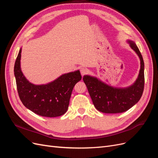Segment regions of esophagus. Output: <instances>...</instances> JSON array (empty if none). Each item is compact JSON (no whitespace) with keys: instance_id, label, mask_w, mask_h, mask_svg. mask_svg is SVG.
<instances>
[{"instance_id":"obj_1","label":"esophagus","mask_w":158,"mask_h":158,"mask_svg":"<svg viewBox=\"0 0 158 158\" xmlns=\"http://www.w3.org/2000/svg\"><path fill=\"white\" fill-rule=\"evenodd\" d=\"M87 73H88V69L86 68L82 67L80 69V73L82 74V76H84V74H87Z\"/></svg>"}]
</instances>
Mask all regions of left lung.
Here are the masks:
<instances>
[{"label": "left lung", "mask_w": 158, "mask_h": 158, "mask_svg": "<svg viewBox=\"0 0 158 158\" xmlns=\"http://www.w3.org/2000/svg\"><path fill=\"white\" fill-rule=\"evenodd\" d=\"M131 48L138 56L140 69L135 82L125 88L113 87L99 78L84 75L83 80L95 107L105 113L125 112L136 104L142 97L144 86V63L142 56L135 41L127 40Z\"/></svg>", "instance_id": "1"}]
</instances>
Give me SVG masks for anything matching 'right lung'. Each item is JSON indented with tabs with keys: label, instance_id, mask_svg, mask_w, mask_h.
Returning a JSON list of instances; mask_svg holds the SVG:
<instances>
[{
	"label": "right lung",
	"instance_id": "add662e5",
	"mask_svg": "<svg viewBox=\"0 0 158 158\" xmlns=\"http://www.w3.org/2000/svg\"><path fill=\"white\" fill-rule=\"evenodd\" d=\"M22 48L14 64L19 97L26 108L42 117H56L68 110L72 92L75 84L82 79L80 70L65 73L45 84H34L23 75L21 69Z\"/></svg>",
	"mask_w": 158,
	"mask_h": 158
}]
</instances>
